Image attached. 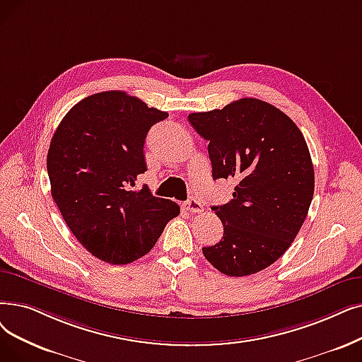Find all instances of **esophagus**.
<instances>
[{
	"mask_svg": "<svg viewBox=\"0 0 362 362\" xmlns=\"http://www.w3.org/2000/svg\"><path fill=\"white\" fill-rule=\"evenodd\" d=\"M185 209L191 213H201L202 211V204L197 198H189L185 202Z\"/></svg>",
	"mask_w": 362,
	"mask_h": 362,
	"instance_id": "esophagus-1",
	"label": "esophagus"
}]
</instances>
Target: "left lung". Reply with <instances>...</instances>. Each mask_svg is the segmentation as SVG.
Segmentation results:
<instances>
[{"label":"left lung","instance_id":"left-lung-1","mask_svg":"<svg viewBox=\"0 0 362 362\" xmlns=\"http://www.w3.org/2000/svg\"><path fill=\"white\" fill-rule=\"evenodd\" d=\"M209 140L213 179H233L232 199L214 206L223 237L202 255L228 276L268 268L300 230L313 197V165L297 125L271 103L244 98L187 117Z\"/></svg>","mask_w":362,"mask_h":362}]
</instances>
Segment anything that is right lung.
<instances>
[{"instance_id":"add662e5","label":"right lung","mask_w":362,"mask_h":362,"mask_svg":"<svg viewBox=\"0 0 362 362\" xmlns=\"http://www.w3.org/2000/svg\"><path fill=\"white\" fill-rule=\"evenodd\" d=\"M168 117L125 91H102L78 102L60 121L47 153L52 197L75 238L106 263L145 256L176 202L133 189L146 171L145 139Z\"/></svg>"}]
</instances>
